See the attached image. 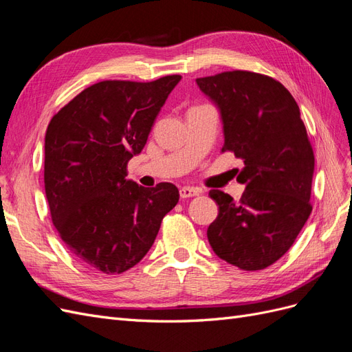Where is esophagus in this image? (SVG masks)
<instances>
[{
  "mask_svg": "<svg viewBox=\"0 0 352 352\" xmlns=\"http://www.w3.org/2000/svg\"><path fill=\"white\" fill-rule=\"evenodd\" d=\"M179 194H180V198H192V197H197L199 194V190L195 189V188L184 186L182 189L179 190Z\"/></svg>",
  "mask_w": 352,
  "mask_h": 352,
  "instance_id": "34e87169",
  "label": "esophagus"
}]
</instances>
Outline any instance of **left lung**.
I'll use <instances>...</instances> for the list:
<instances>
[{
	"mask_svg": "<svg viewBox=\"0 0 352 352\" xmlns=\"http://www.w3.org/2000/svg\"><path fill=\"white\" fill-rule=\"evenodd\" d=\"M197 83L220 109L221 151L243 162L238 202L210 190L219 216L208 226V242L229 264L263 270L292 247L313 210L314 153L300 107L279 80L261 73L221 72Z\"/></svg>",
	"mask_w": 352,
	"mask_h": 352,
	"instance_id": "left-lung-1",
	"label": "left lung"
}]
</instances>
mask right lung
Here are the masks:
<instances>
[{"label":"right lung","mask_w":352,"mask_h":352,"mask_svg":"<svg viewBox=\"0 0 352 352\" xmlns=\"http://www.w3.org/2000/svg\"><path fill=\"white\" fill-rule=\"evenodd\" d=\"M180 79L94 83L48 123L44 184L52 225L67 250L94 270L119 274L140 263L177 204L173 184L144 188L126 176L127 162L144 150Z\"/></svg>","instance_id":"right-lung-1"}]
</instances>
